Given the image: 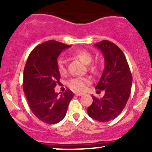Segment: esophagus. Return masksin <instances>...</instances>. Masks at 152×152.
Segmentation results:
<instances>
[{
	"instance_id": "34e87169",
	"label": "esophagus",
	"mask_w": 152,
	"mask_h": 152,
	"mask_svg": "<svg viewBox=\"0 0 152 152\" xmlns=\"http://www.w3.org/2000/svg\"><path fill=\"white\" fill-rule=\"evenodd\" d=\"M75 94H76L77 96H82V95H83L82 93H75Z\"/></svg>"
}]
</instances>
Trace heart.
Wrapping results in <instances>:
<instances>
[{
	"instance_id": "heart-1",
	"label": "heart",
	"mask_w": 152,
	"mask_h": 152,
	"mask_svg": "<svg viewBox=\"0 0 152 152\" xmlns=\"http://www.w3.org/2000/svg\"><path fill=\"white\" fill-rule=\"evenodd\" d=\"M72 56L76 59L80 60L85 65H88V70L90 71L93 72L96 70V65L90 64L93 60V56H92L91 53L87 50H78L75 51ZM56 67H57V70L59 74L62 76L66 74L67 69L64 59H58L57 62H56ZM90 83V79H87V78L77 77L73 78L71 80H70V82H68V86L70 87V88L76 92H84L87 90Z\"/></svg>"
}]
</instances>
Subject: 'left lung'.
I'll list each match as a JSON object with an SVG mask.
<instances>
[{"label":"left lung","mask_w":152,"mask_h":152,"mask_svg":"<svg viewBox=\"0 0 152 152\" xmlns=\"http://www.w3.org/2000/svg\"><path fill=\"white\" fill-rule=\"evenodd\" d=\"M94 45L104 57V70L96 89L104 90L105 93L101 99L93 96V104L87 108V113L94 120L108 122L118 117L126 104L132 76L123 51L117 45L108 40Z\"/></svg>","instance_id":"obj_1"}]
</instances>
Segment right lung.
<instances>
[{
    "label": "right lung",
    "instance_id": "1",
    "mask_svg": "<svg viewBox=\"0 0 152 152\" xmlns=\"http://www.w3.org/2000/svg\"><path fill=\"white\" fill-rule=\"evenodd\" d=\"M55 40L37 45L29 54L23 71V91L29 107L37 118L48 124H57L65 118L73 93H55L60 74L56 67L61 52L70 48Z\"/></svg>",
    "mask_w": 152,
    "mask_h": 152
}]
</instances>
